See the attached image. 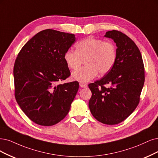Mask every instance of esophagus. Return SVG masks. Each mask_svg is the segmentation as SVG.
<instances>
[{
    "label": "esophagus",
    "mask_w": 158,
    "mask_h": 158,
    "mask_svg": "<svg viewBox=\"0 0 158 158\" xmlns=\"http://www.w3.org/2000/svg\"><path fill=\"white\" fill-rule=\"evenodd\" d=\"M79 86L82 87V88H86V87H87V85L84 83H79Z\"/></svg>",
    "instance_id": "34e87169"
}]
</instances>
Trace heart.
<instances>
[{"label":"heart","instance_id":"obj_1","mask_svg":"<svg viewBox=\"0 0 158 158\" xmlns=\"http://www.w3.org/2000/svg\"><path fill=\"white\" fill-rule=\"evenodd\" d=\"M75 49H68L64 54V60L70 69H77L84 60L86 66L74 72L72 77L79 82H88L99 73H108L116 60V48L111 41L88 37L79 41Z\"/></svg>","mask_w":158,"mask_h":158}]
</instances>
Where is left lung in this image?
I'll return each mask as SVG.
<instances>
[{"instance_id":"obj_1","label":"left lung","mask_w":158,"mask_h":158,"mask_svg":"<svg viewBox=\"0 0 158 158\" xmlns=\"http://www.w3.org/2000/svg\"><path fill=\"white\" fill-rule=\"evenodd\" d=\"M105 36L116 43V60L105 77L89 85L92 92L89 106L97 120L114 125L126 119L139 103L145 79L144 66L138 47L127 35L113 30Z\"/></svg>"}]
</instances>
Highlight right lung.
<instances>
[{"mask_svg":"<svg viewBox=\"0 0 158 158\" xmlns=\"http://www.w3.org/2000/svg\"><path fill=\"white\" fill-rule=\"evenodd\" d=\"M73 34L46 29L25 44L14 67L15 100L34 123L50 126L68 114L79 89L77 81L58 84L71 73L64 54L75 42Z\"/></svg>","mask_w":158,"mask_h":158,"instance_id":"obj_1","label":"right lung"}]
</instances>
